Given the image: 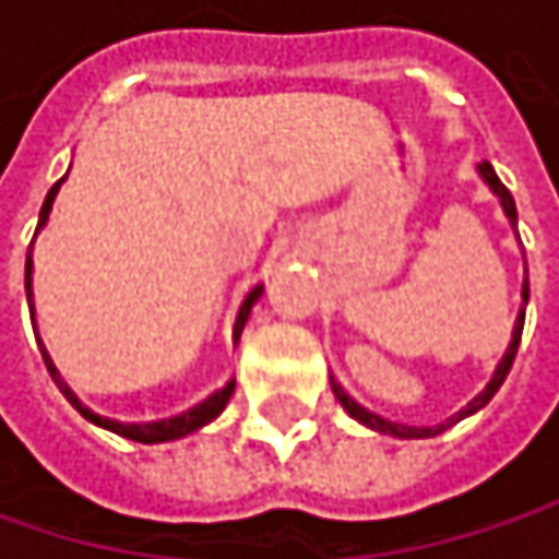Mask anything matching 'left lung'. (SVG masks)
Masks as SVG:
<instances>
[{"label": "left lung", "mask_w": 559, "mask_h": 559, "mask_svg": "<svg viewBox=\"0 0 559 559\" xmlns=\"http://www.w3.org/2000/svg\"><path fill=\"white\" fill-rule=\"evenodd\" d=\"M479 170V177H483V183L499 197V203H502V213L504 219H508V226L518 233V210H514V197L508 193V187H504L502 180H499V174L496 168L489 165V162H483V165H476ZM524 275H527V269H524ZM527 294H531V287H527V278L521 284V310H518V317H514V330H511V343H508V349H504V356L499 359V366H496V372H492V379H489V385L479 391L466 407H460L453 417H447L443 424H433V427H414V424H397V420H389V417H382V414H376V411H369L366 404H359L349 391L343 389L333 376H330V389L336 394V401L346 407V414L349 417H356L359 424H366L369 430H379V433H391V437H397V440H424V437H437V433H443L447 427H453V424H460L463 417H469V414H476V411H483L489 401H492V394L502 389L504 376H508V369H511V362H514V353H518V343H521V330H524V307H527Z\"/></svg>", "instance_id": "8db88e82"}]
</instances>
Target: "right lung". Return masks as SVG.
I'll use <instances>...</instances> for the list:
<instances>
[{"instance_id":"add662e5","label":"right lung","mask_w":559,"mask_h":559,"mask_svg":"<svg viewBox=\"0 0 559 559\" xmlns=\"http://www.w3.org/2000/svg\"><path fill=\"white\" fill-rule=\"evenodd\" d=\"M63 180H67V174L48 190V197H45V203H41V213H38V229H35V236L48 226V216H51V206H55L57 190H60ZM32 249H35V239H32ZM32 249H28V259H25V294H28V307H32V326H38V323H35V290H32V275H35ZM262 290H265V284H255V287L246 294V300H242V307H239V313H236V323H233V343H239V336H242V330H246V323H249V313H252L255 300L262 297ZM38 346H41L45 366H48V372H51V379H55V385L60 389V394H63L90 424H96V427H103V430H112V433H119V437H126V440H135V443H168V440H180V437H187V433L206 427L210 420H216V417L223 414V407L229 404V397H233V391H236V379H229L226 385L213 389L206 397H200L197 404H190V407H183V411H174V414H158V417H112V414H103V411L90 407L76 391L63 382V376L57 372L55 359H51V353L45 349L41 336H38Z\"/></svg>"}]
</instances>
